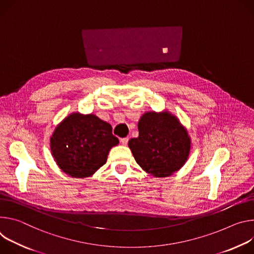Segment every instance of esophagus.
I'll use <instances>...</instances> for the list:
<instances>
[{
    "label": "esophagus",
    "instance_id": "esophagus-1",
    "mask_svg": "<svg viewBox=\"0 0 254 254\" xmlns=\"http://www.w3.org/2000/svg\"><path fill=\"white\" fill-rule=\"evenodd\" d=\"M128 137H125V138H122L121 139V143L123 144V145H127L128 144Z\"/></svg>",
    "mask_w": 254,
    "mask_h": 254
}]
</instances>
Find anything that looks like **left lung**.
Masks as SVG:
<instances>
[{"mask_svg":"<svg viewBox=\"0 0 254 254\" xmlns=\"http://www.w3.org/2000/svg\"><path fill=\"white\" fill-rule=\"evenodd\" d=\"M139 136L128 142L136 162L156 177L171 176L185 164L190 139L185 127L168 112H147L138 122Z\"/></svg>","mask_w":254,"mask_h":254,"instance_id":"left-lung-1","label":"left lung"}]
</instances>
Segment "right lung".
<instances>
[{"instance_id":"1","label":"right lung","mask_w":254,"mask_h":254,"mask_svg":"<svg viewBox=\"0 0 254 254\" xmlns=\"http://www.w3.org/2000/svg\"><path fill=\"white\" fill-rule=\"evenodd\" d=\"M119 143L112 126L96 115L73 113L55 128L50 138L52 156L72 178H87L103 166L110 149Z\"/></svg>"}]
</instances>
